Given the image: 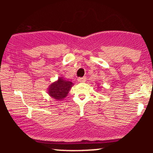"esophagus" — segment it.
Wrapping results in <instances>:
<instances>
[{
    "instance_id": "obj_1",
    "label": "esophagus",
    "mask_w": 153,
    "mask_h": 153,
    "mask_svg": "<svg viewBox=\"0 0 153 153\" xmlns=\"http://www.w3.org/2000/svg\"><path fill=\"white\" fill-rule=\"evenodd\" d=\"M85 77H82V78H78V81L80 82H85Z\"/></svg>"
}]
</instances>
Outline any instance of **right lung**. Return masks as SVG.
Instances as JSON below:
<instances>
[{
	"mask_svg": "<svg viewBox=\"0 0 153 153\" xmlns=\"http://www.w3.org/2000/svg\"><path fill=\"white\" fill-rule=\"evenodd\" d=\"M73 83L67 80L62 77H59L58 80L51 83L48 88V94L52 99L57 101H62L68 96Z\"/></svg>",
	"mask_w": 153,
	"mask_h": 153,
	"instance_id": "add662e5",
	"label": "right lung"
}]
</instances>
